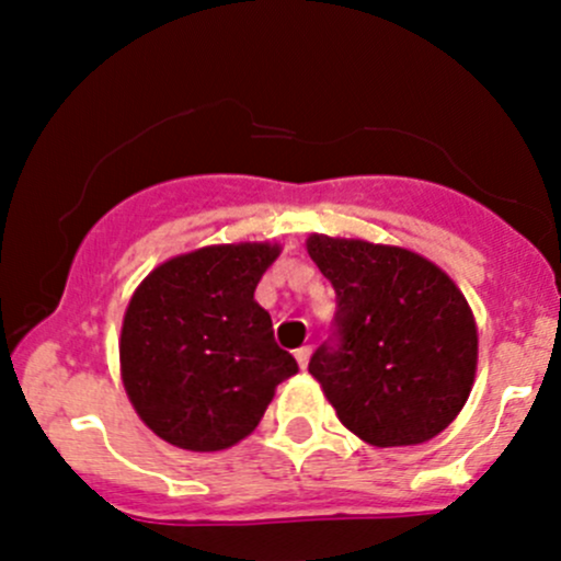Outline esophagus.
I'll list each match as a JSON object with an SVG mask.
<instances>
[{
	"mask_svg": "<svg viewBox=\"0 0 561 561\" xmlns=\"http://www.w3.org/2000/svg\"><path fill=\"white\" fill-rule=\"evenodd\" d=\"M295 358H298L300 369H306V366H308V358H311V345H302V347H298V351H295Z\"/></svg>",
	"mask_w": 561,
	"mask_h": 561,
	"instance_id": "1",
	"label": "esophagus"
}]
</instances>
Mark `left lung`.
I'll return each instance as SVG.
<instances>
[{
  "label": "left lung",
  "mask_w": 561,
  "mask_h": 561,
  "mask_svg": "<svg viewBox=\"0 0 561 561\" xmlns=\"http://www.w3.org/2000/svg\"><path fill=\"white\" fill-rule=\"evenodd\" d=\"M306 248L337 300L308 371L340 422L379 448L443 433L478 366V327L459 287L403 248L327 234L308 237Z\"/></svg>",
  "instance_id": "8db88e82"
}]
</instances>
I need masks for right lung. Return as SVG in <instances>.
<instances>
[{
	"instance_id": "obj_1",
	"label": "right lung",
	"mask_w": 561,
	"mask_h": 561,
	"mask_svg": "<svg viewBox=\"0 0 561 561\" xmlns=\"http://www.w3.org/2000/svg\"><path fill=\"white\" fill-rule=\"evenodd\" d=\"M279 248L214 244L165 261L137 287L121 371L141 422L171 446L221 450L259 427L298 362L253 293Z\"/></svg>"
}]
</instances>
